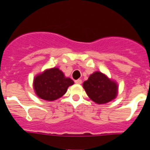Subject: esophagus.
I'll return each instance as SVG.
<instances>
[{
	"label": "esophagus",
	"mask_w": 150,
	"mask_h": 150,
	"mask_svg": "<svg viewBox=\"0 0 150 150\" xmlns=\"http://www.w3.org/2000/svg\"><path fill=\"white\" fill-rule=\"evenodd\" d=\"M75 83H76V84H81L82 83V79H76V80H75Z\"/></svg>",
	"instance_id": "esophagus-1"
}]
</instances>
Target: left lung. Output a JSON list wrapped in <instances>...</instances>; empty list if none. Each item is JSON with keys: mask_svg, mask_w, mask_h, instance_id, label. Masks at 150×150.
Instances as JSON below:
<instances>
[{"mask_svg": "<svg viewBox=\"0 0 150 150\" xmlns=\"http://www.w3.org/2000/svg\"><path fill=\"white\" fill-rule=\"evenodd\" d=\"M83 88L90 98L98 104H106L117 95L116 83L100 72L90 75L83 83Z\"/></svg>", "mask_w": 150, "mask_h": 150, "instance_id": "8db88e82", "label": "left lung"}]
</instances>
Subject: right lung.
<instances>
[{
	"mask_svg": "<svg viewBox=\"0 0 150 150\" xmlns=\"http://www.w3.org/2000/svg\"><path fill=\"white\" fill-rule=\"evenodd\" d=\"M74 84L70 78H66L59 68L46 70L34 79V88L40 98L55 100L66 93L67 88Z\"/></svg>",
	"mask_w": 150,
	"mask_h": 150,
	"instance_id": "right-lung-1",
	"label": "right lung"
}]
</instances>
